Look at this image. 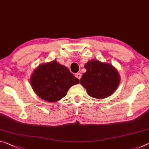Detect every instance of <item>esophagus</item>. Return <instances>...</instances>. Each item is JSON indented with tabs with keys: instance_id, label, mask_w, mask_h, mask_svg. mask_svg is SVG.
<instances>
[{
	"instance_id": "1",
	"label": "esophagus",
	"mask_w": 149,
	"mask_h": 149,
	"mask_svg": "<svg viewBox=\"0 0 149 149\" xmlns=\"http://www.w3.org/2000/svg\"><path fill=\"white\" fill-rule=\"evenodd\" d=\"M75 77H76L77 78H78V79H80L81 77V74H79V73H77V74H75Z\"/></svg>"
}]
</instances>
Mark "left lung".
Instances as JSON below:
<instances>
[{
  "mask_svg": "<svg viewBox=\"0 0 149 149\" xmlns=\"http://www.w3.org/2000/svg\"><path fill=\"white\" fill-rule=\"evenodd\" d=\"M85 68L87 71L83 74L80 84L91 97L104 99L112 95L119 86L120 75L110 64L91 60L85 64Z\"/></svg>",
  "mask_w": 149,
  "mask_h": 149,
  "instance_id": "8db88e82",
  "label": "left lung"
}]
</instances>
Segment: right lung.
Instances as JSON below:
<instances>
[{
  "label": "right lung",
  "instance_id": "1",
  "mask_svg": "<svg viewBox=\"0 0 149 149\" xmlns=\"http://www.w3.org/2000/svg\"><path fill=\"white\" fill-rule=\"evenodd\" d=\"M30 83L37 96L52 102L64 97L70 88L79 84V80L67 67L53 60L36 68L30 77Z\"/></svg>",
  "mask_w": 149,
  "mask_h": 149
}]
</instances>
